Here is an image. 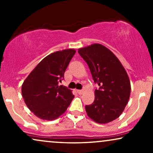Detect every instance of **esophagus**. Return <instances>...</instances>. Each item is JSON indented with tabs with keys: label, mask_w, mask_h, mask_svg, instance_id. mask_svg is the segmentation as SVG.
<instances>
[{
	"label": "esophagus",
	"mask_w": 153,
	"mask_h": 153,
	"mask_svg": "<svg viewBox=\"0 0 153 153\" xmlns=\"http://www.w3.org/2000/svg\"><path fill=\"white\" fill-rule=\"evenodd\" d=\"M77 92H78V94L81 95V94H83L84 91H83V90H77Z\"/></svg>",
	"instance_id": "obj_1"
}]
</instances>
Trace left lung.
Here are the masks:
<instances>
[{
    "mask_svg": "<svg viewBox=\"0 0 153 153\" xmlns=\"http://www.w3.org/2000/svg\"><path fill=\"white\" fill-rule=\"evenodd\" d=\"M95 82L94 103L85 106L87 115L99 124H107L122 114L129 99L131 84L127 72L111 51L100 44L80 48Z\"/></svg>",
    "mask_w": 153,
    "mask_h": 153,
    "instance_id": "obj_1",
    "label": "left lung"
}]
</instances>
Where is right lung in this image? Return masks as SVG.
I'll return each mask as SVG.
<instances>
[{
    "mask_svg": "<svg viewBox=\"0 0 153 153\" xmlns=\"http://www.w3.org/2000/svg\"><path fill=\"white\" fill-rule=\"evenodd\" d=\"M76 51L67 49L45 57L25 79L22 86L24 102L35 116L52 121L65 112L74 95L62 82L68 64Z\"/></svg>",
    "mask_w": 153,
    "mask_h": 153,
    "instance_id": "obj_1",
    "label": "right lung"
}]
</instances>
